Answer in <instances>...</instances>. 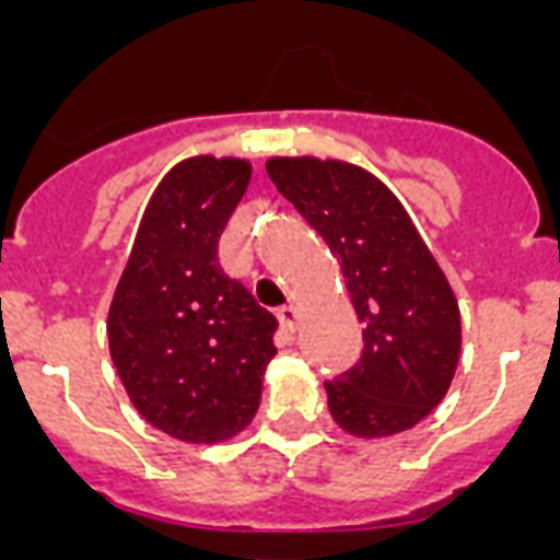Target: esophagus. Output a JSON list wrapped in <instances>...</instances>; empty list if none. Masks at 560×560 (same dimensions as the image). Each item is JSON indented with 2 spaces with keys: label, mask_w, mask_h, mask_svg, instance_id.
<instances>
[{
  "label": "esophagus",
  "mask_w": 560,
  "mask_h": 560,
  "mask_svg": "<svg viewBox=\"0 0 560 560\" xmlns=\"http://www.w3.org/2000/svg\"><path fill=\"white\" fill-rule=\"evenodd\" d=\"M277 319H280V325H283L289 334H294V330L300 328V323H303V314H300L296 305H283V308L277 311Z\"/></svg>",
  "instance_id": "obj_1"
}]
</instances>
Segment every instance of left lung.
I'll use <instances>...</instances> for the list:
<instances>
[{"label": "left lung", "mask_w": 560, "mask_h": 560, "mask_svg": "<svg viewBox=\"0 0 560 560\" xmlns=\"http://www.w3.org/2000/svg\"><path fill=\"white\" fill-rule=\"evenodd\" d=\"M266 173L339 260L364 323L355 368L325 384L339 429L361 440L418 427L452 387L463 328L446 275L378 176L316 156H271Z\"/></svg>", "instance_id": "left-lung-1"}]
</instances>
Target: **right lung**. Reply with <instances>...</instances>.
I'll return each mask as SVG.
<instances>
[{
  "label": "right lung",
  "mask_w": 560,
  "mask_h": 560,
  "mask_svg": "<svg viewBox=\"0 0 560 560\" xmlns=\"http://www.w3.org/2000/svg\"><path fill=\"white\" fill-rule=\"evenodd\" d=\"M249 179L252 165L235 156L173 165L108 308V353L133 409L192 446L249 427L277 353V319L219 266V237Z\"/></svg>",
  "instance_id": "obj_1"
}]
</instances>
